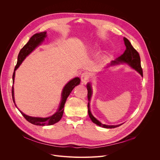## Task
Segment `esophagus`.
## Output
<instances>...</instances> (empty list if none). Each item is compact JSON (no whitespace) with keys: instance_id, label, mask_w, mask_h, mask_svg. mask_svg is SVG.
<instances>
[{"instance_id":"esophagus-1","label":"esophagus","mask_w":160,"mask_h":160,"mask_svg":"<svg viewBox=\"0 0 160 160\" xmlns=\"http://www.w3.org/2000/svg\"><path fill=\"white\" fill-rule=\"evenodd\" d=\"M89 78H90L89 73H87V72H84L81 75V81H82V83H85L89 79Z\"/></svg>"}]
</instances>
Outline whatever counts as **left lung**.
<instances>
[{
  "instance_id": "left-lung-1",
  "label": "left lung",
  "mask_w": 160,
  "mask_h": 160,
  "mask_svg": "<svg viewBox=\"0 0 160 160\" xmlns=\"http://www.w3.org/2000/svg\"><path fill=\"white\" fill-rule=\"evenodd\" d=\"M123 40H124V43H125V45L126 46V50L125 51V52H123V54L122 55H121L120 57L117 58L115 61H112L111 64H109L108 66V67H109V66L120 64V63H127L130 67L133 68V69L138 72L139 73H140V75L142 77H143L142 69L141 65V59H140L139 54L133 48L132 44L130 43V42L127 38L124 37ZM87 90H88L87 98H88V116H89L90 118L91 119V120L92 121V122L100 127H102L106 128H116V127H118L122 125V124H120V125H108L102 124L100 121H99L97 118H96L93 116V115L92 114V112H91L90 109V98H91V97H92V86H91L90 83H88L87 84Z\"/></svg>"
}]
</instances>
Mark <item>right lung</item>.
<instances>
[{"label": "right lung", "instance_id": "add662e5", "mask_svg": "<svg viewBox=\"0 0 160 160\" xmlns=\"http://www.w3.org/2000/svg\"><path fill=\"white\" fill-rule=\"evenodd\" d=\"M46 33H47L46 32L35 33L30 38L29 41L27 43V44L25 45V46L20 50L18 56V62L15 66L14 71L13 75H12L13 83L14 82L15 71L19 68L20 64L22 63V61H24V59L27 58V56H28L33 51H34L35 49L36 48H37L38 45H40L43 42L45 38L47 37ZM80 83V79L78 77H76V78L71 80L70 82H68L66 84V85L64 87L62 91L61 100V102H60L59 108L58 109V111L54 114V115L51 117H46V118L33 117H30V116H28V115H25V113H23L20 110H19V111L21 113V115L24 117V118L28 122H29L30 123H31L33 125H39V126L53 125V124L58 122L61 119L62 115H63L64 104L66 101L68 97L69 96V95L70 94L72 90L75 88V87L79 85ZM12 98L13 102L17 108V106L16 105L15 101H14L13 85L12 87Z\"/></svg>", "mask_w": 160, "mask_h": 160}]
</instances>
